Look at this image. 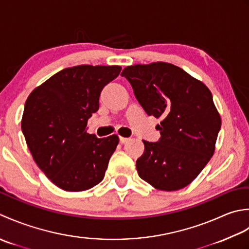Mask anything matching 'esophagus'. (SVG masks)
Here are the masks:
<instances>
[{
    "instance_id": "34e87169",
    "label": "esophagus",
    "mask_w": 249,
    "mask_h": 249,
    "mask_svg": "<svg viewBox=\"0 0 249 249\" xmlns=\"http://www.w3.org/2000/svg\"><path fill=\"white\" fill-rule=\"evenodd\" d=\"M119 141H120V143H121V144H124V143H126V142L129 141V139H128V138H123V136H120V138H119Z\"/></svg>"
}]
</instances>
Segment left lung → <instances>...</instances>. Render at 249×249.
I'll list each match as a JSON object with an SVG mask.
<instances>
[{
    "label": "left lung",
    "instance_id": "8db88e82",
    "mask_svg": "<svg viewBox=\"0 0 249 249\" xmlns=\"http://www.w3.org/2000/svg\"><path fill=\"white\" fill-rule=\"evenodd\" d=\"M135 98L161 123L159 142L143 141L136 160L142 179L156 189L175 191L188 186L214 155L220 115L210 89L184 70L166 62L124 69Z\"/></svg>",
    "mask_w": 249,
    "mask_h": 249
}]
</instances>
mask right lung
Instances as JSON below:
<instances>
[{"label": "right lung", "mask_w": 249, "mask_h": 249, "mask_svg": "<svg viewBox=\"0 0 249 249\" xmlns=\"http://www.w3.org/2000/svg\"><path fill=\"white\" fill-rule=\"evenodd\" d=\"M120 71L118 65L68 68L30 93L22 133L35 163L59 188L84 191L104 178L119 139H98L86 128L99 109L101 91Z\"/></svg>", "instance_id": "add662e5"}]
</instances>
